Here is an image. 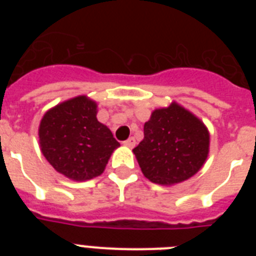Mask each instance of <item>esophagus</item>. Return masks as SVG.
Masks as SVG:
<instances>
[{"mask_svg":"<svg viewBox=\"0 0 256 256\" xmlns=\"http://www.w3.org/2000/svg\"><path fill=\"white\" fill-rule=\"evenodd\" d=\"M124 144H126V148H133L136 146V140L133 138V137H130V138H128L126 142H124Z\"/></svg>","mask_w":256,"mask_h":256,"instance_id":"34e87169","label":"esophagus"}]
</instances>
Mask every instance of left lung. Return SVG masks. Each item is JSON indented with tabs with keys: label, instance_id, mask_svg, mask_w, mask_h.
<instances>
[{
	"label": "left lung",
	"instance_id": "1",
	"mask_svg": "<svg viewBox=\"0 0 256 256\" xmlns=\"http://www.w3.org/2000/svg\"><path fill=\"white\" fill-rule=\"evenodd\" d=\"M144 134L133 154L144 177L162 186L190 180L202 168L209 155L206 126L176 101L151 112Z\"/></svg>",
	"mask_w": 256,
	"mask_h": 256
}]
</instances>
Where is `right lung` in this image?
<instances>
[{
  "mask_svg": "<svg viewBox=\"0 0 256 256\" xmlns=\"http://www.w3.org/2000/svg\"><path fill=\"white\" fill-rule=\"evenodd\" d=\"M96 115V101L82 94L58 104L40 119V151L69 180L82 182L101 176L112 151L120 146Z\"/></svg>",
  "mask_w": 256,
  "mask_h": 256,
  "instance_id": "add662e5",
  "label": "right lung"
}]
</instances>
